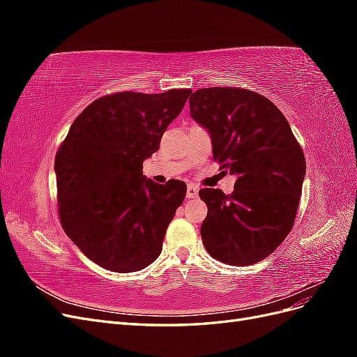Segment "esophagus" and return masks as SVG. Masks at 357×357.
Wrapping results in <instances>:
<instances>
[{
  "instance_id": "esophagus-1",
  "label": "esophagus",
  "mask_w": 357,
  "mask_h": 357,
  "mask_svg": "<svg viewBox=\"0 0 357 357\" xmlns=\"http://www.w3.org/2000/svg\"><path fill=\"white\" fill-rule=\"evenodd\" d=\"M198 193H199L198 186H195V185H189V186H188V192H186L188 198H190V199L197 198V197H198Z\"/></svg>"
}]
</instances>
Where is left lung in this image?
Listing matches in <instances>:
<instances>
[{"mask_svg":"<svg viewBox=\"0 0 357 357\" xmlns=\"http://www.w3.org/2000/svg\"><path fill=\"white\" fill-rule=\"evenodd\" d=\"M193 121L207 129L213 156L236 176L235 190L201 189L207 218L201 236L211 257L252 265L284 241L295 222L305 158L283 113L265 96L238 88H205L190 100Z\"/></svg>","mask_w":357,"mask_h":357,"instance_id":"1","label":"left lung"}]
</instances>
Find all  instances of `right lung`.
I'll list each match as a JSON object with an SVG mask.
<instances>
[{
    "label": "right lung",
    "instance_id": "add662e5",
    "mask_svg": "<svg viewBox=\"0 0 357 357\" xmlns=\"http://www.w3.org/2000/svg\"><path fill=\"white\" fill-rule=\"evenodd\" d=\"M190 92L102 96L75 117L58 150L62 228L91 261L109 271H139L162 252L168 225L186 197V183L158 185L143 176V162L159 150Z\"/></svg>",
    "mask_w": 357,
    "mask_h": 357
}]
</instances>
